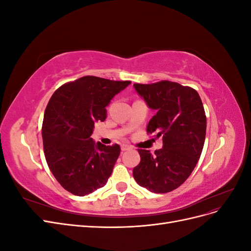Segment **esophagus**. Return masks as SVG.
<instances>
[{
	"mask_svg": "<svg viewBox=\"0 0 251 251\" xmlns=\"http://www.w3.org/2000/svg\"><path fill=\"white\" fill-rule=\"evenodd\" d=\"M130 149H131V147L127 146V144H121V151H127V150H130Z\"/></svg>",
	"mask_w": 251,
	"mask_h": 251,
	"instance_id": "esophagus-1",
	"label": "esophagus"
}]
</instances>
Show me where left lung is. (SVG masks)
I'll return each mask as SVG.
<instances>
[{
  "instance_id": "1",
  "label": "left lung",
  "mask_w": 251,
  "mask_h": 251,
  "mask_svg": "<svg viewBox=\"0 0 251 251\" xmlns=\"http://www.w3.org/2000/svg\"><path fill=\"white\" fill-rule=\"evenodd\" d=\"M134 88L156 112L147 132H156L163 141L153 155L138 150L140 163L133 170L134 179L151 193L172 192L184 183L201 156L206 134L203 103L196 90L178 82L134 83Z\"/></svg>"
}]
</instances>
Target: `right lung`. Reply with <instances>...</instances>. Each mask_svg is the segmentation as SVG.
<instances>
[{
    "instance_id": "right-lung-1",
    "label": "right lung",
    "mask_w": 251,
    "mask_h": 251,
    "mask_svg": "<svg viewBox=\"0 0 251 251\" xmlns=\"http://www.w3.org/2000/svg\"><path fill=\"white\" fill-rule=\"evenodd\" d=\"M131 81L83 76L58 88L45 110L44 153L53 176L68 192L87 196L105 185L120 147L95 142L96 121L107 118L112 98Z\"/></svg>"
}]
</instances>
